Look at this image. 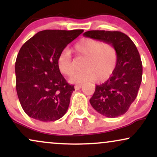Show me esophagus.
<instances>
[{
	"label": "esophagus",
	"instance_id": "34e87169",
	"mask_svg": "<svg viewBox=\"0 0 157 157\" xmlns=\"http://www.w3.org/2000/svg\"><path fill=\"white\" fill-rule=\"evenodd\" d=\"M82 86V84H78V85H76V86H75V90H79L81 89V87Z\"/></svg>",
	"mask_w": 157,
	"mask_h": 157
}]
</instances>
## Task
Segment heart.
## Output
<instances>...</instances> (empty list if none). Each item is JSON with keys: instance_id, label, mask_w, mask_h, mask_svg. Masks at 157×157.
<instances>
[{"instance_id": "1", "label": "heart", "mask_w": 157, "mask_h": 157, "mask_svg": "<svg viewBox=\"0 0 157 157\" xmlns=\"http://www.w3.org/2000/svg\"><path fill=\"white\" fill-rule=\"evenodd\" d=\"M77 56L86 58L83 71L75 74L70 79L72 83H82L88 81L107 80L117 68L118 52L114 45L103 43L100 40L86 37L80 40L74 46ZM57 66L63 75L71 76L75 72L71 52L64 50L59 55Z\"/></svg>"}]
</instances>
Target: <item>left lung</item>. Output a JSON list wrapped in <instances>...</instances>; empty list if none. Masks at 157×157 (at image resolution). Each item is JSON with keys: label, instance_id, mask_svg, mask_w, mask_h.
Segmentation results:
<instances>
[{"label": "left lung", "instance_id": "left-lung-1", "mask_svg": "<svg viewBox=\"0 0 157 157\" xmlns=\"http://www.w3.org/2000/svg\"><path fill=\"white\" fill-rule=\"evenodd\" d=\"M83 36L114 45L118 61L113 75L96 86L90 103L98 113L114 118L124 114L137 96L142 82V65L140 54L130 37L118 31L92 30Z\"/></svg>", "mask_w": 157, "mask_h": 157}]
</instances>
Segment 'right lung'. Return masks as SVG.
Wrapping results in <instances>:
<instances>
[{
    "label": "right lung",
    "mask_w": 157,
    "mask_h": 157,
    "mask_svg": "<svg viewBox=\"0 0 157 157\" xmlns=\"http://www.w3.org/2000/svg\"><path fill=\"white\" fill-rule=\"evenodd\" d=\"M82 32L44 30L21 48L15 62L16 90L20 103L29 117L50 122L66 113L75 87L61 75L57 58Z\"/></svg>",
    "instance_id": "add662e5"
}]
</instances>
